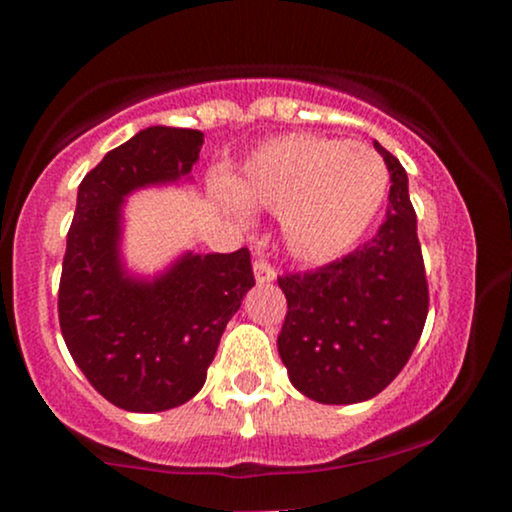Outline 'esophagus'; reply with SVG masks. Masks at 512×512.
<instances>
[{
	"label": "esophagus",
	"instance_id": "1",
	"mask_svg": "<svg viewBox=\"0 0 512 512\" xmlns=\"http://www.w3.org/2000/svg\"><path fill=\"white\" fill-rule=\"evenodd\" d=\"M255 279H257V284H272V281L276 279L274 264L267 260H257L255 262Z\"/></svg>",
	"mask_w": 512,
	"mask_h": 512
}]
</instances>
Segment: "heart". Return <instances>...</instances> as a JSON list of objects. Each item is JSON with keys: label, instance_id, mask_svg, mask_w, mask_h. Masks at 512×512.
I'll return each instance as SVG.
<instances>
[{"label": "heart", "instance_id": "obj_1", "mask_svg": "<svg viewBox=\"0 0 512 512\" xmlns=\"http://www.w3.org/2000/svg\"><path fill=\"white\" fill-rule=\"evenodd\" d=\"M387 190L390 173L378 151L317 134L269 139L231 180L243 204L281 211L286 248L305 262L354 250L385 207Z\"/></svg>", "mask_w": 512, "mask_h": 512}]
</instances>
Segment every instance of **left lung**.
<instances>
[{
	"label": "left lung",
	"instance_id": "1",
	"mask_svg": "<svg viewBox=\"0 0 512 512\" xmlns=\"http://www.w3.org/2000/svg\"><path fill=\"white\" fill-rule=\"evenodd\" d=\"M373 146L392 182L375 238L315 272L279 276L289 305L279 356L293 387L322 404H356L383 392L407 366L428 315L407 170Z\"/></svg>",
	"mask_w": 512,
	"mask_h": 512
}]
</instances>
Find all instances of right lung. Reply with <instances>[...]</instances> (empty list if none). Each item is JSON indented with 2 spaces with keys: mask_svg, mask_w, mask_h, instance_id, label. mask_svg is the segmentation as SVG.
Masks as SVG:
<instances>
[{
  "mask_svg": "<svg viewBox=\"0 0 512 512\" xmlns=\"http://www.w3.org/2000/svg\"><path fill=\"white\" fill-rule=\"evenodd\" d=\"M202 144L199 129L146 127L108 151L76 195L57 298L62 337L88 383L125 411L154 414L195 397L255 286L248 248L185 252L154 279L122 264L125 197L187 178Z\"/></svg>",
  "mask_w": 512,
  "mask_h": 512,
  "instance_id": "obj_1",
  "label": "right lung"
}]
</instances>
